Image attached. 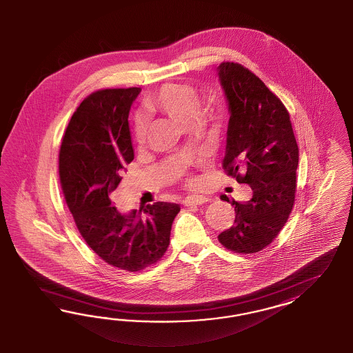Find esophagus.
<instances>
[{
    "label": "esophagus",
    "mask_w": 353,
    "mask_h": 353,
    "mask_svg": "<svg viewBox=\"0 0 353 353\" xmlns=\"http://www.w3.org/2000/svg\"><path fill=\"white\" fill-rule=\"evenodd\" d=\"M207 202H208V198L204 195H190L182 201V204L189 207V205H199V204L207 203Z\"/></svg>",
    "instance_id": "obj_1"
}]
</instances>
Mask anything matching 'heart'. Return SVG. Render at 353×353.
I'll return each mask as SVG.
<instances>
[{"mask_svg": "<svg viewBox=\"0 0 353 353\" xmlns=\"http://www.w3.org/2000/svg\"><path fill=\"white\" fill-rule=\"evenodd\" d=\"M201 106V94L195 86L190 84H165L161 86L159 90H157L152 96L148 99V107L150 110L161 111L172 118L177 119L183 123L192 121L198 110ZM202 117V112H201ZM207 120H214V111H207L203 118ZM148 137V121L146 119L139 118L134 124V139L137 143L142 145ZM205 159V154L201 152L196 157V161H203ZM183 170H180V173H183ZM194 181V180H189Z\"/></svg>", "mask_w": 353, "mask_h": 353, "instance_id": "b5f03b06", "label": "heart"}]
</instances>
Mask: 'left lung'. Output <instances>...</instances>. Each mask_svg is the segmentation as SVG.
Wrapping results in <instances>:
<instances>
[{
	"label": "left lung",
	"instance_id": "8db88e82",
	"mask_svg": "<svg viewBox=\"0 0 353 353\" xmlns=\"http://www.w3.org/2000/svg\"><path fill=\"white\" fill-rule=\"evenodd\" d=\"M229 102L230 119L223 170L252 190L234 205V224L219 242L236 254H255L269 246L289 220L295 203L299 149L288 108L242 64L217 67Z\"/></svg>",
	"mask_w": 353,
	"mask_h": 353
}]
</instances>
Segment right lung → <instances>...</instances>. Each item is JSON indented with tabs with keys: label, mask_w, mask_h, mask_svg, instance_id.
I'll return each mask as SVG.
<instances>
[{
	"label": "right lung",
	"mask_w": 353,
	"mask_h": 353,
	"mask_svg": "<svg viewBox=\"0 0 353 353\" xmlns=\"http://www.w3.org/2000/svg\"><path fill=\"white\" fill-rule=\"evenodd\" d=\"M139 90L99 89L84 98L59 150L61 188L79 233L103 261L127 272H139L164 256L181 210L157 202L120 214L111 203L110 194L134 159L128 114Z\"/></svg>",
	"instance_id": "add662e5"
}]
</instances>
